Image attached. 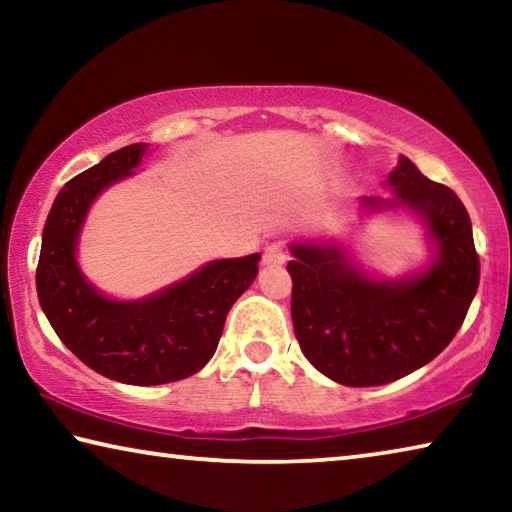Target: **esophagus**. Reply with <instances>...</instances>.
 I'll use <instances>...</instances> for the list:
<instances>
[{
  "instance_id": "1",
  "label": "esophagus",
  "mask_w": 512,
  "mask_h": 512,
  "mask_svg": "<svg viewBox=\"0 0 512 512\" xmlns=\"http://www.w3.org/2000/svg\"><path fill=\"white\" fill-rule=\"evenodd\" d=\"M284 262H287V250H284L280 244H273L264 250L266 266H282Z\"/></svg>"
}]
</instances>
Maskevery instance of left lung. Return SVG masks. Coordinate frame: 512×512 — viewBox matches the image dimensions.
<instances>
[{
	"label": "left lung",
	"instance_id": "1",
	"mask_svg": "<svg viewBox=\"0 0 512 512\" xmlns=\"http://www.w3.org/2000/svg\"><path fill=\"white\" fill-rule=\"evenodd\" d=\"M395 201L370 196L368 207L409 205L427 221L438 257L409 282H375L339 248L293 244L291 318L311 366L343 386H381L436 359L461 329L479 289L472 221L452 189L400 158L388 176Z\"/></svg>",
	"mask_w": 512,
	"mask_h": 512
}]
</instances>
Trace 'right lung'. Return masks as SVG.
Wrapping results in <instances>:
<instances>
[{"instance_id":"1","label":"right lung","mask_w":512,"mask_h":512,"mask_svg":"<svg viewBox=\"0 0 512 512\" xmlns=\"http://www.w3.org/2000/svg\"><path fill=\"white\" fill-rule=\"evenodd\" d=\"M144 151L146 144L124 146L60 189L42 230L36 289L58 339L85 366L124 384L158 386L192 377L212 359L225 316L257 277L259 255L219 259L140 302L94 291L76 266V237L97 194L128 176Z\"/></svg>"}]
</instances>
